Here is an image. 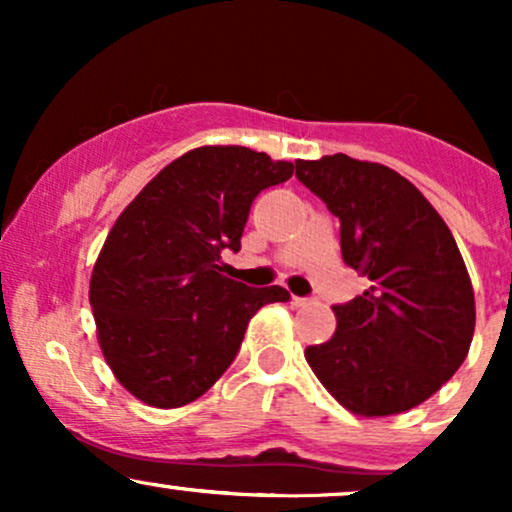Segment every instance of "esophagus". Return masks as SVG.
<instances>
[{
	"label": "esophagus",
	"instance_id": "34e87169",
	"mask_svg": "<svg viewBox=\"0 0 512 512\" xmlns=\"http://www.w3.org/2000/svg\"><path fill=\"white\" fill-rule=\"evenodd\" d=\"M291 303L296 305V308H305V305H310V298H301V296H291Z\"/></svg>",
	"mask_w": 512,
	"mask_h": 512
}]
</instances>
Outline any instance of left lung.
Here are the masks:
<instances>
[{"mask_svg": "<svg viewBox=\"0 0 512 512\" xmlns=\"http://www.w3.org/2000/svg\"><path fill=\"white\" fill-rule=\"evenodd\" d=\"M296 178L342 223V257L370 286L334 305L337 330L305 349L325 390L358 416L436 395L474 337V289L450 228L407 178L346 154L296 161Z\"/></svg>", "mask_w": 512, "mask_h": 512, "instance_id": "obj_1", "label": "left lung"}]
</instances>
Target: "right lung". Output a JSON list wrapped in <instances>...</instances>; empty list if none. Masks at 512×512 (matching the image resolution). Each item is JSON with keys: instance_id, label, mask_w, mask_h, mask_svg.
Wrapping results in <instances>:
<instances>
[{"instance_id": "obj_1", "label": "right lung", "mask_w": 512, "mask_h": 512, "mask_svg": "<svg viewBox=\"0 0 512 512\" xmlns=\"http://www.w3.org/2000/svg\"><path fill=\"white\" fill-rule=\"evenodd\" d=\"M291 175L293 163L248 146H199L117 216L88 301L105 363L129 395L158 409L195 402L233 363L250 317L289 301L281 286L223 276L221 250H240L255 197Z\"/></svg>"}]
</instances>
